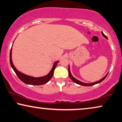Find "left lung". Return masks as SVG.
<instances>
[{
    "mask_svg": "<svg viewBox=\"0 0 122 122\" xmlns=\"http://www.w3.org/2000/svg\"><path fill=\"white\" fill-rule=\"evenodd\" d=\"M101 33H102V36H103L104 37H105L106 38V39H108V38H107V36H106V35L104 34V33L102 32H101ZM68 71H69V77L70 78V79H71V80L73 81V82H74L76 83V84H77L80 85H82V86H90L94 85H95V84H98V83H100L101 82H102V81H103L104 79L106 78V76H107V74H108V73H107L106 75L105 76L103 77V78L101 79L100 80L97 81L95 82H92V83H90V84H87V83H85V82H83L80 81H79L78 80H77V79H76L75 77H74L73 76H72V75H71V72H70L69 66V68H68Z\"/></svg>",
    "mask_w": 122,
    "mask_h": 122,
    "instance_id": "1",
    "label": "left lung"
}]
</instances>
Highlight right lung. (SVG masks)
Returning <instances> with one entry per match:
<instances>
[{
  "mask_svg": "<svg viewBox=\"0 0 122 122\" xmlns=\"http://www.w3.org/2000/svg\"><path fill=\"white\" fill-rule=\"evenodd\" d=\"M11 51H12V48L10 50V65L12 67V68L13 69L14 71H15V73L16 74V75L18 76V77L20 79L21 81H22L23 82L25 83L26 84L28 85H43L46 84L47 82H48L49 80H51L52 78L53 75L54 74V71L55 69L56 66L58 64V61H56L54 63L52 69L49 73L47 74V75L43 76L41 77H35L33 76H31L27 75L26 74H24L22 73H21L20 71H18L16 69V68L14 66V65L11 59Z\"/></svg>",
  "mask_w": 122,
  "mask_h": 122,
  "instance_id": "right-lung-1",
  "label": "right lung"
}]
</instances>
